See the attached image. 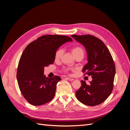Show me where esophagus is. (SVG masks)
Segmentation results:
<instances>
[{
    "label": "esophagus",
    "instance_id": "esophagus-1",
    "mask_svg": "<svg viewBox=\"0 0 130 130\" xmlns=\"http://www.w3.org/2000/svg\"><path fill=\"white\" fill-rule=\"evenodd\" d=\"M65 78H66V80H69V81H73V80H74L73 78H70V77H66Z\"/></svg>",
    "mask_w": 130,
    "mask_h": 130
}]
</instances>
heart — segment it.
Wrapping results in <instances>:
<instances>
[{"label":"heart","instance_id":"heart-1","mask_svg":"<svg viewBox=\"0 0 130 130\" xmlns=\"http://www.w3.org/2000/svg\"><path fill=\"white\" fill-rule=\"evenodd\" d=\"M71 53L74 57H75L78 55H82V56H84L85 54V50L80 46H73L71 49ZM63 53V50L62 49H57L55 53V60L56 61H58L61 59ZM70 69L68 68H63V72L66 73H68Z\"/></svg>","mask_w":130,"mask_h":130}]
</instances>
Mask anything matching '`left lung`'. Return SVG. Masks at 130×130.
I'll return each mask as SVG.
<instances>
[{
    "label": "left lung",
    "mask_w": 130,
    "mask_h": 130,
    "mask_svg": "<svg viewBox=\"0 0 130 130\" xmlns=\"http://www.w3.org/2000/svg\"><path fill=\"white\" fill-rule=\"evenodd\" d=\"M86 49L88 62L82 72L92 76L89 85L81 81L76 92L77 100L86 105L94 106L103 103L111 94L116 74V66L108 49L99 38L91 35H72Z\"/></svg>",
    "instance_id": "8db88e82"
}]
</instances>
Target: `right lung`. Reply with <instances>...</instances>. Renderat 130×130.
I'll list each match as a JSON object with an SVG mask.
<instances>
[{
  "label": "right lung",
  "instance_id": "obj_1",
  "mask_svg": "<svg viewBox=\"0 0 130 130\" xmlns=\"http://www.w3.org/2000/svg\"><path fill=\"white\" fill-rule=\"evenodd\" d=\"M73 41L62 35H46L31 42L23 51L19 60L17 78L23 96L30 104L44 105L55 96L56 85L61 78L55 75L46 77L45 67L54 63L55 53L62 44Z\"/></svg>",
  "mask_w": 130,
  "mask_h": 130
}]
</instances>
